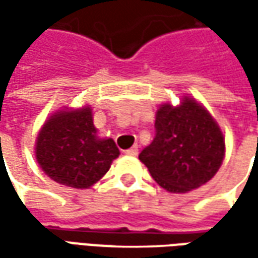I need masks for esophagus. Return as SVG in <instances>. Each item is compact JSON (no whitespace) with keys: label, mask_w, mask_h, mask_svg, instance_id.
<instances>
[{"label":"esophagus","mask_w":258,"mask_h":258,"mask_svg":"<svg viewBox=\"0 0 258 258\" xmlns=\"http://www.w3.org/2000/svg\"><path fill=\"white\" fill-rule=\"evenodd\" d=\"M124 154L131 155V156H136V155H138V145H135V146H132V148L126 149V151H124Z\"/></svg>","instance_id":"34e87169"}]
</instances>
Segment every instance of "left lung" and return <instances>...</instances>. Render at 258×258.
<instances>
[{
    "label": "left lung",
    "mask_w": 258,
    "mask_h": 258,
    "mask_svg": "<svg viewBox=\"0 0 258 258\" xmlns=\"http://www.w3.org/2000/svg\"><path fill=\"white\" fill-rule=\"evenodd\" d=\"M154 141L139 154L158 185L185 194L207 183L223 164L225 141L210 112L185 96L179 106L164 103L156 110Z\"/></svg>",
    "instance_id": "left-lung-1"
}]
</instances>
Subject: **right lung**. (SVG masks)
<instances>
[{"mask_svg": "<svg viewBox=\"0 0 258 258\" xmlns=\"http://www.w3.org/2000/svg\"><path fill=\"white\" fill-rule=\"evenodd\" d=\"M110 138H99L90 106L63 109L45 120L35 141V159L57 183L90 188L119 156Z\"/></svg>", "mask_w": 258, "mask_h": 258, "instance_id": "right-lung-1", "label": "right lung"}]
</instances>
